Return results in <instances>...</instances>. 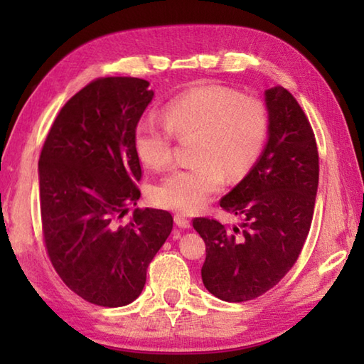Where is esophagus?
Returning <instances> with one entry per match:
<instances>
[{
  "label": "esophagus",
  "mask_w": 364,
  "mask_h": 364,
  "mask_svg": "<svg viewBox=\"0 0 364 364\" xmlns=\"http://www.w3.org/2000/svg\"><path fill=\"white\" fill-rule=\"evenodd\" d=\"M175 223L180 226V228H189L191 226V220L184 217L181 213H176L175 215Z\"/></svg>",
  "instance_id": "1"
}]
</instances>
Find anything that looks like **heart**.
<instances>
[{
  "instance_id": "1",
  "label": "heart",
  "mask_w": 364,
  "mask_h": 364,
  "mask_svg": "<svg viewBox=\"0 0 364 364\" xmlns=\"http://www.w3.org/2000/svg\"><path fill=\"white\" fill-rule=\"evenodd\" d=\"M268 133L269 112L260 97L208 85L171 100L164 120L141 119L133 146L141 164L164 170L173 164L175 136L194 138L191 160L196 164L171 171L151 193L157 207L193 213L223 188L225 175L237 180L254 167Z\"/></svg>"
}]
</instances>
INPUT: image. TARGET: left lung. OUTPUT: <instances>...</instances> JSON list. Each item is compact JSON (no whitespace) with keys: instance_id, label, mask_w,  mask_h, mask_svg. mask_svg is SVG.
<instances>
[{"instance_id":"left-lung-1","label":"left lung","mask_w":364,"mask_h":364,"mask_svg":"<svg viewBox=\"0 0 364 364\" xmlns=\"http://www.w3.org/2000/svg\"><path fill=\"white\" fill-rule=\"evenodd\" d=\"M269 138L250 173L221 197L220 207L242 228L197 217L205 242L202 281L225 301H247L273 289L297 262L310 232L319 178L310 120L287 90H268Z\"/></svg>"}]
</instances>
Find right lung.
<instances>
[{"label": "right lung", "mask_w": 364, "mask_h": 364, "mask_svg": "<svg viewBox=\"0 0 364 364\" xmlns=\"http://www.w3.org/2000/svg\"><path fill=\"white\" fill-rule=\"evenodd\" d=\"M133 77L90 82L60 109L38 160L41 231L64 284L100 306L132 304L173 217L136 208L143 176L133 134L154 91Z\"/></svg>", "instance_id": "obj_1"}]
</instances>
